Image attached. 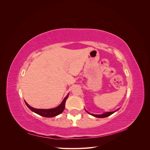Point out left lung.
<instances>
[{
  "instance_id": "obj_1",
  "label": "left lung",
  "mask_w": 150,
  "mask_h": 150,
  "mask_svg": "<svg viewBox=\"0 0 150 150\" xmlns=\"http://www.w3.org/2000/svg\"><path fill=\"white\" fill-rule=\"evenodd\" d=\"M119 110V109H118ZM118 110H117L115 111H112V112H104V114H102V115H93V114H90V113L89 112H88L87 111H86V112H87L88 113H89V114L91 115L92 116H94V117H100V118H103V117H108L109 116L111 115L112 114H113V113L115 112L116 111H117Z\"/></svg>"
}]
</instances>
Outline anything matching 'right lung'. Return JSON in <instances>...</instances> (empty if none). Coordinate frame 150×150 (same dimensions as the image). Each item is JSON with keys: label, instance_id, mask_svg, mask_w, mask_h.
Returning <instances> with one entry per match:
<instances>
[{"label": "right lung", "instance_id": "add662e5", "mask_svg": "<svg viewBox=\"0 0 150 150\" xmlns=\"http://www.w3.org/2000/svg\"><path fill=\"white\" fill-rule=\"evenodd\" d=\"M68 96H69V94H68L66 97L64 99V100L62 101V102L61 103V104H60L59 106H58L57 107L55 108H52V109H48V110H44V109H36V108H34L33 107L30 106L29 104L27 103L25 101V103L30 110L33 111L34 112L36 113L40 116H42L44 117H54L56 116L57 115H59L62 112V111H64V108H65V103H66V99L68 98Z\"/></svg>", "mask_w": 150, "mask_h": 150}]
</instances>
